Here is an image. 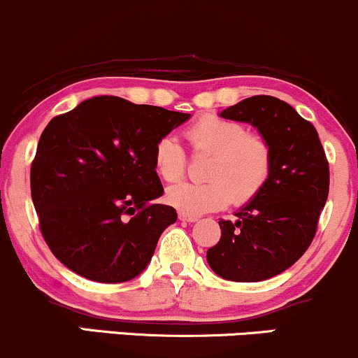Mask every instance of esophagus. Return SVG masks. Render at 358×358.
<instances>
[{"label": "esophagus", "instance_id": "34e87169", "mask_svg": "<svg viewBox=\"0 0 358 358\" xmlns=\"http://www.w3.org/2000/svg\"><path fill=\"white\" fill-rule=\"evenodd\" d=\"M179 220L186 221V222H196L199 217L192 216V214H186V213H179Z\"/></svg>", "mask_w": 358, "mask_h": 358}]
</instances>
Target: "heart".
I'll use <instances>...</instances> for the list:
<instances>
[{"label":"heart","instance_id":"b5f03b06","mask_svg":"<svg viewBox=\"0 0 358 358\" xmlns=\"http://www.w3.org/2000/svg\"><path fill=\"white\" fill-rule=\"evenodd\" d=\"M184 136L192 154L208 155V159L203 182H179L167 189V203L180 213L197 216L229 203L246 206L266 187L273 171V149L262 134L246 132L239 122L204 115L192 122ZM152 161L154 171L167 182L186 174V152L172 136L155 142Z\"/></svg>","mask_w":358,"mask_h":358}]
</instances>
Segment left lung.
<instances>
[{
	"label": "left lung",
	"mask_w": 358,
	"mask_h": 358,
	"mask_svg": "<svg viewBox=\"0 0 358 358\" xmlns=\"http://www.w3.org/2000/svg\"><path fill=\"white\" fill-rule=\"evenodd\" d=\"M221 117L258 127L271 144L273 171L236 221H220L221 239L206 258L224 280L263 281L288 270L312 245L329 197V161L317 129L276 96H250Z\"/></svg>",
	"instance_id": "1"
}]
</instances>
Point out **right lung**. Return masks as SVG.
<instances>
[{"instance_id":"obj_1","label":"right lung","mask_w":358,"mask_h":358,"mask_svg":"<svg viewBox=\"0 0 358 358\" xmlns=\"http://www.w3.org/2000/svg\"><path fill=\"white\" fill-rule=\"evenodd\" d=\"M189 113L94 96L48 122L29 171L41 236L58 262L100 283L132 280L176 222L154 145Z\"/></svg>"}]
</instances>
